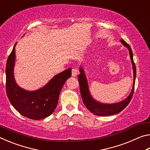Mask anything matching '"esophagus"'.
<instances>
[{
  "label": "esophagus",
  "instance_id": "34e87169",
  "mask_svg": "<svg viewBox=\"0 0 150 150\" xmlns=\"http://www.w3.org/2000/svg\"><path fill=\"white\" fill-rule=\"evenodd\" d=\"M78 74V70L76 68H73L72 69V76L73 77H76Z\"/></svg>",
  "mask_w": 150,
  "mask_h": 150
}]
</instances>
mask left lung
I'll list each match as a JSON object with an SVG mask.
<instances>
[{
	"label": "left lung",
	"instance_id": "1",
	"mask_svg": "<svg viewBox=\"0 0 150 150\" xmlns=\"http://www.w3.org/2000/svg\"><path fill=\"white\" fill-rule=\"evenodd\" d=\"M122 44H123L124 46L126 47L129 50V54H130V57L132 61V64L133 67V73H134V83L130 95H128L126 99L121 101L117 103L114 104H105L98 102L96 100L94 99L91 96L89 89H88V83L87 80V77L85 76V73L84 70L81 67H80L79 71L80 74L79 75V83L80 87V92L81 96L82 98L83 102L84 103L85 106L91 112L93 113V115H98V116H110L112 115H116L121 112L125 108L129 103L130 102L132 97L133 96L134 91V85H135V80L136 76V69L135 63L134 62L133 59V53L130 45L124 41L123 39L120 40Z\"/></svg>",
	"mask_w": 150,
	"mask_h": 150
}]
</instances>
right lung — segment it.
I'll list each match as a JSON object with an SVG mask.
<instances>
[{
    "label": "right lung",
    "mask_w": 150,
    "mask_h": 150,
    "mask_svg": "<svg viewBox=\"0 0 150 150\" xmlns=\"http://www.w3.org/2000/svg\"><path fill=\"white\" fill-rule=\"evenodd\" d=\"M15 44L9 55L6 66V91L10 102L22 116L32 120H41L50 116L57 105L61 90L71 76L69 68L55 75L44 87L28 91L17 85L14 79Z\"/></svg>",
    "instance_id": "add662e5"
}]
</instances>
